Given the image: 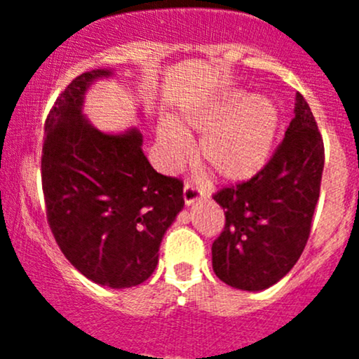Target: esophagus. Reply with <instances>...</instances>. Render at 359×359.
I'll return each mask as SVG.
<instances>
[{
    "label": "esophagus",
    "instance_id": "1",
    "mask_svg": "<svg viewBox=\"0 0 359 359\" xmlns=\"http://www.w3.org/2000/svg\"><path fill=\"white\" fill-rule=\"evenodd\" d=\"M203 196H205V194H203L198 187H194L193 184H186V186H184V201H186L187 206L200 201Z\"/></svg>",
    "mask_w": 359,
    "mask_h": 359
}]
</instances>
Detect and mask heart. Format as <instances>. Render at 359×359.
<instances>
[{
    "label": "heart",
    "mask_w": 359,
    "mask_h": 359,
    "mask_svg": "<svg viewBox=\"0 0 359 359\" xmlns=\"http://www.w3.org/2000/svg\"><path fill=\"white\" fill-rule=\"evenodd\" d=\"M278 109L269 99L238 92L196 111L179 121L161 119L156 140L163 166L175 168L193 153L189 133H203L200 156L226 182H245L267 163L278 132Z\"/></svg>",
    "instance_id": "b5f03b06"
}]
</instances>
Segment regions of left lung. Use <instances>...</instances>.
<instances>
[{
	"instance_id": "1",
	"label": "left lung",
	"mask_w": 359,
	"mask_h": 359,
	"mask_svg": "<svg viewBox=\"0 0 359 359\" xmlns=\"http://www.w3.org/2000/svg\"><path fill=\"white\" fill-rule=\"evenodd\" d=\"M293 112L269 163L247 182L213 196L226 215L222 234L212 245L213 273L238 290L259 292L278 283L295 266L309 238L325 147L300 93Z\"/></svg>"
}]
</instances>
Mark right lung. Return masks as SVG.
<instances>
[{
  "mask_svg": "<svg viewBox=\"0 0 359 359\" xmlns=\"http://www.w3.org/2000/svg\"><path fill=\"white\" fill-rule=\"evenodd\" d=\"M114 74L93 69L72 79L45 121L41 180L50 229L83 276L109 288L144 283L163 236L184 208L182 182L158 173L142 133H106L83 112L90 86Z\"/></svg>",
  "mask_w": 359,
  "mask_h": 359,
  "instance_id": "right-lung-1",
  "label": "right lung"
}]
</instances>
